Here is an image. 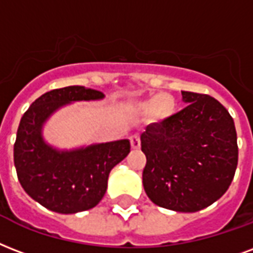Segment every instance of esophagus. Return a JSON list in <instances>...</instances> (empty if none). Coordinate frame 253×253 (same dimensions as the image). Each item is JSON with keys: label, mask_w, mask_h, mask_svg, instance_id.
<instances>
[{"label": "esophagus", "mask_w": 253, "mask_h": 253, "mask_svg": "<svg viewBox=\"0 0 253 253\" xmlns=\"http://www.w3.org/2000/svg\"><path fill=\"white\" fill-rule=\"evenodd\" d=\"M130 142H131V147L134 148V150H138L140 147V138L138 135H132L130 138Z\"/></svg>", "instance_id": "esophagus-1"}]
</instances>
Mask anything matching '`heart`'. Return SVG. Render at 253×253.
<instances>
[{
    "instance_id": "1",
    "label": "heart",
    "mask_w": 253,
    "mask_h": 253,
    "mask_svg": "<svg viewBox=\"0 0 253 253\" xmlns=\"http://www.w3.org/2000/svg\"><path fill=\"white\" fill-rule=\"evenodd\" d=\"M140 111H148V117L154 122H166L175 114V101L169 94H158L148 101L140 102L138 105Z\"/></svg>"
}]
</instances>
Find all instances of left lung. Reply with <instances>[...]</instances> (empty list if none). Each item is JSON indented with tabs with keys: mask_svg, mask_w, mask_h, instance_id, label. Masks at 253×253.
Returning a JSON list of instances; mask_svg holds the SVG:
<instances>
[{
	"mask_svg": "<svg viewBox=\"0 0 253 253\" xmlns=\"http://www.w3.org/2000/svg\"><path fill=\"white\" fill-rule=\"evenodd\" d=\"M187 107L140 135L147 158L143 187L152 203L196 212L224 195L238 167V136L224 106L206 94L182 91Z\"/></svg>",
	"mask_w": 253,
	"mask_h": 253,
	"instance_id": "left-lung-1",
	"label": "left lung"
}]
</instances>
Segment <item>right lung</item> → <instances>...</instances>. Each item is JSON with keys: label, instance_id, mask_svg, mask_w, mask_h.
<instances>
[{"label": "right lung", "instance_id": "right-lung-1", "mask_svg": "<svg viewBox=\"0 0 253 253\" xmlns=\"http://www.w3.org/2000/svg\"><path fill=\"white\" fill-rule=\"evenodd\" d=\"M105 94L84 86L45 92L21 118L14 143V166L21 186L50 211L77 213L95 207L107 190L110 171L130 152V140L58 150L42 130L57 110L73 102L99 101Z\"/></svg>", "mask_w": 253, "mask_h": 253}]
</instances>
